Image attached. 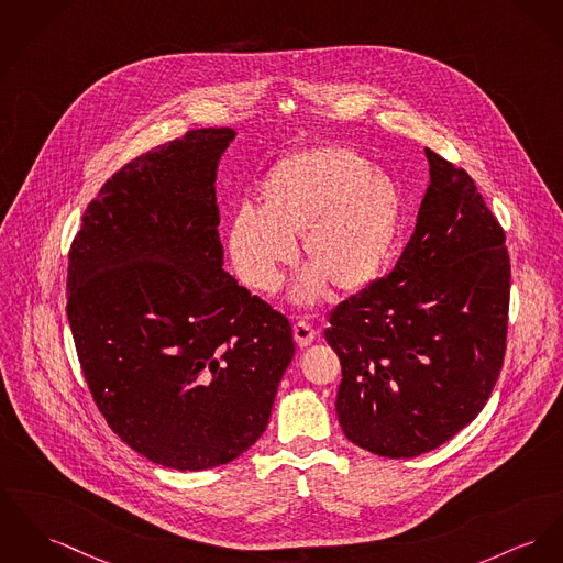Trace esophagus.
Segmentation results:
<instances>
[{"label":"esophagus","instance_id":"obj_1","mask_svg":"<svg viewBox=\"0 0 563 563\" xmlns=\"http://www.w3.org/2000/svg\"><path fill=\"white\" fill-rule=\"evenodd\" d=\"M292 333H295V341H297L299 347L311 345V343L316 341V338H318V331H316L313 327H309L307 322H297L295 329H292Z\"/></svg>","mask_w":563,"mask_h":563}]
</instances>
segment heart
Segmentation results:
<instances>
[{"label": "heart", "mask_w": 563, "mask_h": 563, "mask_svg": "<svg viewBox=\"0 0 563 563\" xmlns=\"http://www.w3.org/2000/svg\"><path fill=\"white\" fill-rule=\"evenodd\" d=\"M258 211L239 209L225 228V252L236 277L271 295L284 266L309 264L292 290L302 307L324 299L329 284L352 295L372 286L401 224V191L358 151L313 145L282 155L256 189Z\"/></svg>", "instance_id": "obj_1"}]
</instances>
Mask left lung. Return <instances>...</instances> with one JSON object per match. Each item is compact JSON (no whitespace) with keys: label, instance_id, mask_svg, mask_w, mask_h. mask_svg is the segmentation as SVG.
<instances>
[{"label":"left lung","instance_id":"left-lung-1","mask_svg":"<svg viewBox=\"0 0 563 563\" xmlns=\"http://www.w3.org/2000/svg\"><path fill=\"white\" fill-rule=\"evenodd\" d=\"M429 188L395 268L341 302L339 424L379 456L438 449L487 404L506 352L510 261L472 177L424 150Z\"/></svg>","mask_w":563,"mask_h":563}]
</instances>
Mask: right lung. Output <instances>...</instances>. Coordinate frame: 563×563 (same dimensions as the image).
Listing matches in <instances>:
<instances>
[{"instance_id":"add662e5","label":"right lung","mask_w":563,"mask_h":563,"mask_svg":"<svg viewBox=\"0 0 563 563\" xmlns=\"http://www.w3.org/2000/svg\"><path fill=\"white\" fill-rule=\"evenodd\" d=\"M230 128L130 162L82 216L68 322L98 410L153 463L200 472L252 449L295 356L290 322L224 271L218 164Z\"/></svg>"}]
</instances>
